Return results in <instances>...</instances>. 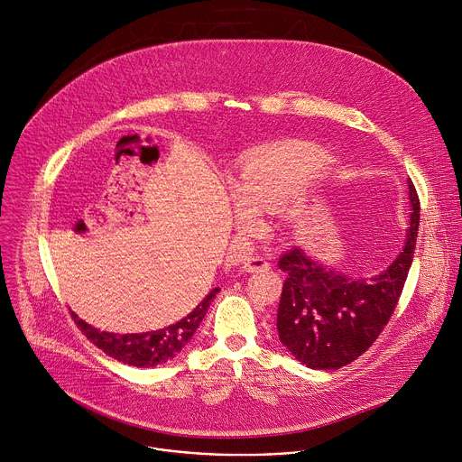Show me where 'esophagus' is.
I'll use <instances>...</instances> for the list:
<instances>
[{"instance_id":"esophagus-1","label":"esophagus","mask_w":462,"mask_h":462,"mask_svg":"<svg viewBox=\"0 0 462 462\" xmlns=\"http://www.w3.org/2000/svg\"><path fill=\"white\" fill-rule=\"evenodd\" d=\"M243 268H245L246 272H250V273H259V272H268V270H270V263H268L266 259L255 255V257H250V259L243 264Z\"/></svg>"}]
</instances>
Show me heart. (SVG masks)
I'll use <instances>...</instances> for the list:
<instances>
[{
  "label": "heart",
  "instance_id": "b5f03b06",
  "mask_svg": "<svg viewBox=\"0 0 462 462\" xmlns=\"http://www.w3.org/2000/svg\"><path fill=\"white\" fill-rule=\"evenodd\" d=\"M327 165L321 150L310 144H281L259 150L245 162L234 201L236 221L252 230L259 223V210H277L295 199Z\"/></svg>",
  "mask_w": 462,
  "mask_h": 462
}]
</instances>
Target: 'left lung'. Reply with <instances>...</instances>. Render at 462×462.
<instances>
[{
	"label": "left lung",
	"mask_w": 462,
	"mask_h": 462,
	"mask_svg": "<svg viewBox=\"0 0 462 462\" xmlns=\"http://www.w3.org/2000/svg\"><path fill=\"white\" fill-rule=\"evenodd\" d=\"M411 217L397 259L377 277L352 279L312 261L300 248L284 252L286 273L277 332L291 356L314 370H339L363 356L388 325L402 293L419 232V196L408 178Z\"/></svg>",
	"instance_id": "left-lung-1"
}]
</instances>
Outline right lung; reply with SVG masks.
<instances>
[{
	"label": "right lung",
	"instance_id": "add662e5",
	"mask_svg": "<svg viewBox=\"0 0 462 462\" xmlns=\"http://www.w3.org/2000/svg\"><path fill=\"white\" fill-rule=\"evenodd\" d=\"M217 291L219 288H214L192 312H189L178 323L146 334L116 336L108 332H99L97 328H92L85 321L78 319L74 312H70V316L78 328L83 332V336L99 350H103L108 357H114L125 365H132L137 368H150L167 363L183 350V346L192 339L194 332L199 328V323L203 321L207 309Z\"/></svg>",
	"mask_w": 462,
	"mask_h": 462
}]
</instances>
